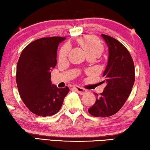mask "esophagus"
I'll use <instances>...</instances> for the list:
<instances>
[{"label":"esophagus","mask_w":150,"mask_h":150,"mask_svg":"<svg viewBox=\"0 0 150 150\" xmlns=\"http://www.w3.org/2000/svg\"><path fill=\"white\" fill-rule=\"evenodd\" d=\"M74 89L80 95H83V94L87 93V90L82 87H80L79 86H74Z\"/></svg>","instance_id":"esophagus-1"}]
</instances>
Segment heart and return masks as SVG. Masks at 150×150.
<instances>
[{"label":"heart","mask_w":150,"mask_h":150,"mask_svg":"<svg viewBox=\"0 0 150 150\" xmlns=\"http://www.w3.org/2000/svg\"><path fill=\"white\" fill-rule=\"evenodd\" d=\"M78 42L83 50L85 51L87 55L95 54L99 55L104 50V46L100 40H98L93 35H86L79 38ZM70 46L69 44H65L61 48L59 54L60 59H63L69 54Z\"/></svg>","instance_id":"b5f03b06"}]
</instances>
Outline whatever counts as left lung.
I'll use <instances>...</instances> for the list:
<instances>
[{
  "label": "left lung",
  "instance_id": "8db88e82",
  "mask_svg": "<svg viewBox=\"0 0 150 150\" xmlns=\"http://www.w3.org/2000/svg\"><path fill=\"white\" fill-rule=\"evenodd\" d=\"M101 35L108 47L103 81L106 85L100 95L95 93L96 102L88 111L95 117H108L120 110L128 99L135 81V69L131 55L123 44L109 35Z\"/></svg>",
  "mask_w": 150,
  "mask_h": 150
}]
</instances>
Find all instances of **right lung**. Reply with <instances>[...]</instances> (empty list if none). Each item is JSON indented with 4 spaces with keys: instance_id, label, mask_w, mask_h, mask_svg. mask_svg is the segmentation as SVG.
I'll list each match as a JSON object with an SVG mask.
<instances>
[{
    "instance_id": "1",
    "label": "right lung",
    "mask_w": 150,
    "mask_h": 150,
    "mask_svg": "<svg viewBox=\"0 0 150 150\" xmlns=\"http://www.w3.org/2000/svg\"><path fill=\"white\" fill-rule=\"evenodd\" d=\"M63 37L42 38L22 51L16 67L18 89L25 105L38 116L56 114L62 107L68 87L59 88L52 84L51 71L57 64L58 45Z\"/></svg>"
}]
</instances>
